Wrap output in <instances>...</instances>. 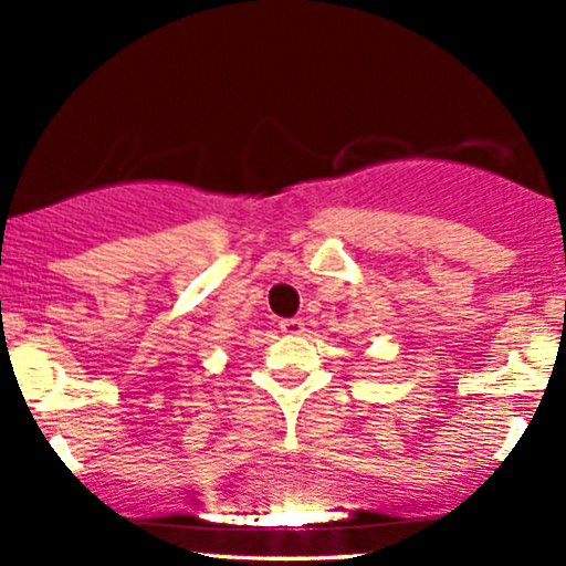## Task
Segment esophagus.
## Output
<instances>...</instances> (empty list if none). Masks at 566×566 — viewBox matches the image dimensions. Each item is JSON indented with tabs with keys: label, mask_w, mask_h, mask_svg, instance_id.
Segmentation results:
<instances>
[{
	"label": "esophagus",
	"mask_w": 566,
	"mask_h": 566,
	"mask_svg": "<svg viewBox=\"0 0 566 566\" xmlns=\"http://www.w3.org/2000/svg\"><path fill=\"white\" fill-rule=\"evenodd\" d=\"M279 329H282L284 335H303L305 333V322L303 319H282Z\"/></svg>",
	"instance_id": "34e87169"
}]
</instances>
